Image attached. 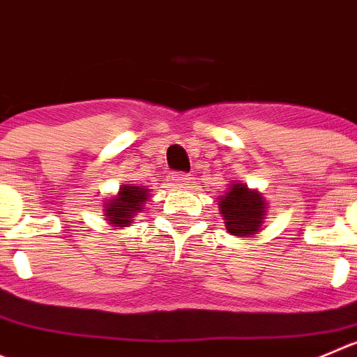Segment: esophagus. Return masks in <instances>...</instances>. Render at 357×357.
<instances>
[{"label":"esophagus","mask_w":357,"mask_h":357,"mask_svg":"<svg viewBox=\"0 0 357 357\" xmlns=\"http://www.w3.org/2000/svg\"><path fill=\"white\" fill-rule=\"evenodd\" d=\"M169 178H172L173 184H176V185H185L189 181H191V175H189V173L175 172V173H172V175H169Z\"/></svg>","instance_id":"34e87169"}]
</instances>
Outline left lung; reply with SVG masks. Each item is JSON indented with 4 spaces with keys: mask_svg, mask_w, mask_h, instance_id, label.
Returning a JSON list of instances; mask_svg holds the SVG:
<instances>
[{
    "mask_svg": "<svg viewBox=\"0 0 357 357\" xmlns=\"http://www.w3.org/2000/svg\"><path fill=\"white\" fill-rule=\"evenodd\" d=\"M263 195L250 191L245 184L233 182L226 195L219 198V210L224 217L227 233L233 236L256 235L266 215Z\"/></svg>",
    "mask_w": 357,
    "mask_h": 357,
    "instance_id": "8db88e82",
    "label": "left lung"
}]
</instances>
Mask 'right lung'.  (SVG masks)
<instances>
[{
  "label": "right lung",
  "instance_id": "obj_1",
  "mask_svg": "<svg viewBox=\"0 0 357 357\" xmlns=\"http://www.w3.org/2000/svg\"><path fill=\"white\" fill-rule=\"evenodd\" d=\"M149 199V189L144 185H121L117 196L105 203V219L114 227L131 226Z\"/></svg>",
  "mask_w": 357,
  "mask_h": 357
}]
</instances>
